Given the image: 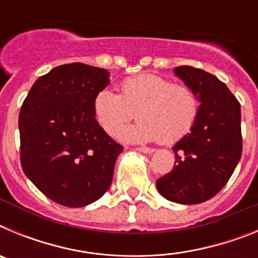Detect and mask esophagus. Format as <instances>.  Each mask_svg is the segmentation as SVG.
I'll return each instance as SVG.
<instances>
[{"instance_id":"1","label":"esophagus","mask_w":258,"mask_h":258,"mask_svg":"<svg viewBox=\"0 0 258 258\" xmlns=\"http://www.w3.org/2000/svg\"><path fill=\"white\" fill-rule=\"evenodd\" d=\"M137 150L141 152H145V154H152L155 151V149L152 147H145V146H141V147H137Z\"/></svg>"}]
</instances>
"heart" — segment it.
<instances>
[{
	"mask_svg": "<svg viewBox=\"0 0 258 258\" xmlns=\"http://www.w3.org/2000/svg\"><path fill=\"white\" fill-rule=\"evenodd\" d=\"M121 95L102 90L95 95V120L109 136H115L125 124L140 121L120 132V138L131 142L156 140L173 143L190 132L199 113V98L191 86L173 84L155 74H142L120 84Z\"/></svg>",
	"mask_w": 258,
	"mask_h": 258,
	"instance_id": "1",
	"label": "heart"
}]
</instances>
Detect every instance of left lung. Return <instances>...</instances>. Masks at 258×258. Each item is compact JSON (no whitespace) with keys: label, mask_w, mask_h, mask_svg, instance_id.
<instances>
[{"label":"left lung","mask_w":258,"mask_h":258,"mask_svg":"<svg viewBox=\"0 0 258 258\" xmlns=\"http://www.w3.org/2000/svg\"><path fill=\"white\" fill-rule=\"evenodd\" d=\"M199 98L197 121L173 147L175 165L156 181L165 199L199 204L217 195L235 170L243 151L240 103L214 75L190 66L174 70Z\"/></svg>","instance_id":"1"}]
</instances>
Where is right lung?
Here are the masks:
<instances>
[{
  "label": "right lung",
  "instance_id": "add662e5",
  "mask_svg": "<svg viewBox=\"0 0 258 258\" xmlns=\"http://www.w3.org/2000/svg\"><path fill=\"white\" fill-rule=\"evenodd\" d=\"M108 72L84 63L52 68L33 84L19 113L20 164L41 192L77 208L108 190L122 146L95 120Z\"/></svg>",
  "mask_w": 258,
  "mask_h": 258
}]
</instances>
